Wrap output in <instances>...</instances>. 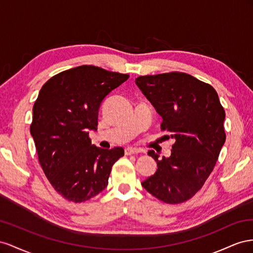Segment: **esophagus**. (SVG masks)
<instances>
[{
    "mask_svg": "<svg viewBox=\"0 0 253 253\" xmlns=\"http://www.w3.org/2000/svg\"><path fill=\"white\" fill-rule=\"evenodd\" d=\"M140 150L133 148V147H126L125 148V155L126 156H130V155H134V154H139Z\"/></svg>",
    "mask_w": 253,
    "mask_h": 253,
    "instance_id": "esophagus-1",
    "label": "esophagus"
}]
</instances>
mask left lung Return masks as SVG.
Listing matches in <instances>:
<instances>
[{
    "instance_id": "1",
    "label": "left lung",
    "mask_w": 253,
    "mask_h": 253,
    "mask_svg": "<svg viewBox=\"0 0 253 253\" xmlns=\"http://www.w3.org/2000/svg\"><path fill=\"white\" fill-rule=\"evenodd\" d=\"M135 84L162 117L161 130L175 140L169 158L148 151L158 169L142 185L165 204L184 203L203 187L226 141L217 92L182 72L139 76Z\"/></svg>"
}]
</instances>
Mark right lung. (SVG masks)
Here are the masks:
<instances>
[{"label":"right lung","mask_w":253,"mask_h":253,"mask_svg":"<svg viewBox=\"0 0 253 253\" xmlns=\"http://www.w3.org/2000/svg\"><path fill=\"white\" fill-rule=\"evenodd\" d=\"M129 78L95 66L56 74L42 85L33 108L31 133L40 167L63 198L75 204L96 196L108 185L113 164L124 149L92 145L103 99Z\"/></svg>","instance_id":"right-lung-1"}]
</instances>
